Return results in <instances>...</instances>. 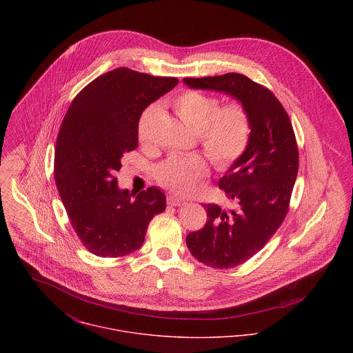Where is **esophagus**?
Masks as SVG:
<instances>
[{"label": "esophagus", "instance_id": "obj_1", "mask_svg": "<svg viewBox=\"0 0 353 353\" xmlns=\"http://www.w3.org/2000/svg\"><path fill=\"white\" fill-rule=\"evenodd\" d=\"M167 202H168V205H171V206H182V205L186 203L185 200H182V199H179V197H175V196H168V197H167Z\"/></svg>", "mask_w": 353, "mask_h": 353}]
</instances>
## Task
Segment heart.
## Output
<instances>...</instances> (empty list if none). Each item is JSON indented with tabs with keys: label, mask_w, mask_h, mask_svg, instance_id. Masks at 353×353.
Returning a JSON list of instances; mask_svg holds the SVG:
<instances>
[{
	"label": "heart",
	"mask_w": 353,
	"mask_h": 353,
	"mask_svg": "<svg viewBox=\"0 0 353 353\" xmlns=\"http://www.w3.org/2000/svg\"><path fill=\"white\" fill-rule=\"evenodd\" d=\"M176 117L196 132L202 150L219 170H227L246 152L252 139V118L241 103L220 105V99L199 91H185L172 101ZM157 105H148L137 123L140 143L151 139V128ZM206 159L200 153L172 154L156 167L159 183L181 194L190 193L197 182L208 175Z\"/></svg>",
	"instance_id": "obj_1"
}]
</instances>
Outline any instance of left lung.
Segmentation results:
<instances>
[{
    "mask_svg": "<svg viewBox=\"0 0 353 353\" xmlns=\"http://www.w3.org/2000/svg\"><path fill=\"white\" fill-rule=\"evenodd\" d=\"M196 90L224 92L241 101L252 118V139L242 157L219 181L235 209L206 203V223L186 236L196 259L214 269L250 259L283 224L299 168L292 123L283 104L266 87L241 73L183 79Z\"/></svg>",
    "mask_w": 353,
    "mask_h": 353,
    "instance_id": "1",
    "label": "left lung"
}]
</instances>
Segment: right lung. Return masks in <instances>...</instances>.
Listing matches in <instances>:
<instances>
[{
	"instance_id": "add662e5",
	"label": "right lung",
	"mask_w": 353,
	"mask_h": 353,
	"mask_svg": "<svg viewBox=\"0 0 353 353\" xmlns=\"http://www.w3.org/2000/svg\"><path fill=\"white\" fill-rule=\"evenodd\" d=\"M176 84V77L117 68L84 87L65 114L55 145V183L76 235L98 256L139 250L153 216L165 209L160 189L132 199L118 188L115 172L123 154L139 145L143 111Z\"/></svg>"
}]
</instances>
